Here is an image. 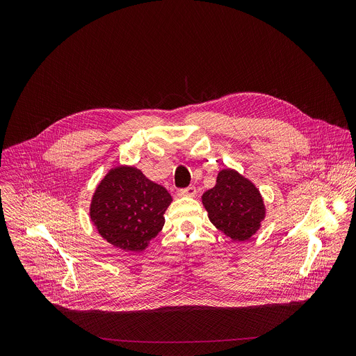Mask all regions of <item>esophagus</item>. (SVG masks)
<instances>
[{"label": "esophagus", "instance_id": "34e87169", "mask_svg": "<svg viewBox=\"0 0 356 356\" xmlns=\"http://www.w3.org/2000/svg\"><path fill=\"white\" fill-rule=\"evenodd\" d=\"M180 195H184V197H195L197 195V188L194 186H188L186 188H181L180 190Z\"/></svg>", "mask_w": 356, "mask_h": 356}]
</instances>
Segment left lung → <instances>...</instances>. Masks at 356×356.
<instances>
[{
  "label": "left lung",
  "mask_w": 356,
  "mask_h": 356,
  "mask_svg": "<svg viewBox=\"0 0 356 356\" xmlns=\"http://www.w3.org/2000/svg\"><path fill=\"white\" fill-rule=\"evenodd\" d=\"M201 198L210 221L234 241H248L265 218L259 190L231 169L221 170L216 186Z\"/></svg>",
  "instance_id": "8db88e82"
}]
</instances>
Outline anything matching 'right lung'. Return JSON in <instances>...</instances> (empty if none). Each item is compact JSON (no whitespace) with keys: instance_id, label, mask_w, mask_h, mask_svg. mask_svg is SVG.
Masks as SVG:
<instances>
[{"instance_id":"add662e5","label":"right lung","mask_w":356,"mask_h":356,"mask_svg":"<svg viewBox=\"0 0 356 356\" xmlns=\"http://www.w3.org/2000/svg\"><path fill=\"white\" fill-rule=\"evenodd\" d=\"M168 190L135 168L110 170L92 195L90 217L99 235L125 252H140L163 228Z\"/></svg>"}]
</instances>
